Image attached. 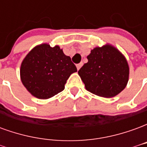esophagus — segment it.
<instances>
[{"mask_svg":"<svg viewBox=\"0 0 147 147\" xmlns=\"http://www.w3.org/2000/svg\"><path fill=\"white\" fill-rule=\"evenodd\" d=\"M83 66V63H80V64H76V67H77V70H80V67Z\"/></svg>","mask_w":147,"mask_h":147,"instance_id":"34e87169","label":"esophagus"}]
</instances>
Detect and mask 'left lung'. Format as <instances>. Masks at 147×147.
<instances>
[{"instance_id": "1", "label": "left lung", "mask_w": 147, "mask_h": 147, "mask_svg": "<svg viewBox=\"0 0 147 147\" xmlns=\"http://www.w3.org/2000/svg\"><path fill=\"white\" fill-rule=\"evenodd\" d=\"M78 74L85 88L94 94L113 98L126 87L129 79V66L123 53L110 44L97 46L87 56Z\"/></svg>"}]
</instances>
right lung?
Wrapping results in <instances>:
<instances>
[{
  "label": "right lung",
  "mask_w": 147,
  "mask_h": 147,
  "mask_svg": "<svg viewBox=\"0 0 147 147\" xmlns=\"http://www.w3.org/2000/svg\"><path fill=\"white\" fill-rule=\"evenodd\" d=\"M71 57L59 45H36L22 61L20 79L27 91L39 99H48L64 90L71 75L76 72Z\"/></svg>",
  "instance_id": "right-lung-1"
}]
</instances>
